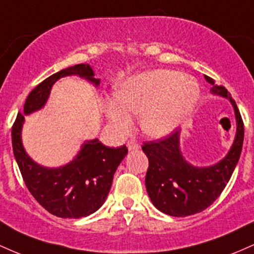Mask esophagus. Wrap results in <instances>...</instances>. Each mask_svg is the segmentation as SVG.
Here are the masks:
<instances>
[{"label":"esophagus","instance_id":"obj_1","mask_svg":"<svg viewBox=\"0 0 254 254\" xmlns=\"http://www.w3.org/2000/svg\"><path fill=\"white\" fill-rule=\"evenodd\" d=\"M127 149H129V150H137V149H139V148H141V145L137 143L135 139H130V141H127Z\"/></svg>","mask_w":254,"mask_h":254}]
</instances>
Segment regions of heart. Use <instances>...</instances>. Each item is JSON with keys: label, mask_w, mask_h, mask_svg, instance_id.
<instances>
[{"label": "heart", "mask_w": 254, "mask_h": 254, "mask_svg": "<svg viewBox=\"0 0 254 254\" xmlns=\"http://www.w3.org/2000/svg\"><path fill=\"white\" fill-rule=\"evenodd\" d=\"M199 86L183 72L157 69L133 75L118 84L116 98L105 101V115L116 129L131 127L130 115H139V127L150 137L176 131L191 115L199 99Z\"/></svg>", "instance_id": "obj_1"}]
</instances>
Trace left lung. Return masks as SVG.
Segmentation results:
<instances>
[{"label": "left lung", "instance_id": "8db88e82", "mask_svg": "<svg viewBox=\"0 0 254 254\" xmlns=\"http://www.w3.org/2000/svg\"><path fill=\"white\" fill-rule=\"evenodd\" d=\"M211 84L210 92L228 99L234 107L237 135L228 154L217 164L197 167L189 164L180 150V131L166 138L145 142L142 150L149 160L145 188L151 203L164 214L185 217L210 206L229 182L240 159L244 143V122L232 95L211 77L204 76Z\"/></svg>", "mask_w": 254, "mask_h": 254}]
</instances>
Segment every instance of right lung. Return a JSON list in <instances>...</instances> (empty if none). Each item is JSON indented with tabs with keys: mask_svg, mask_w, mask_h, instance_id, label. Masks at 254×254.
<instances>
[{
	"mask_svg": "<svg viewBox=\"0 0 254 254\" xmlns=\"http://www.w3.org/2000/svg\"><path fill=\"white\" fill-rule=\"evenodd\" d=\"M69 75L86 78L95 87L100 84L89 64L69 66L45 78L32 90L26 99L24 115L43 109L54 83ZM24 115L19 113L13 124L11 143L19 170L32 196L57 217L81 218L97 211L106 200L113 176L127 154V145L110 148L95 138L84 142L74 160L66 165L57 168L44 167L27 155L22 145Z\"/></svg>",
	"mask_w": 254,
	"mask_h": 254,
	"instance_id": "add662e5",
	"label": "right lung"
}]
</instances>
